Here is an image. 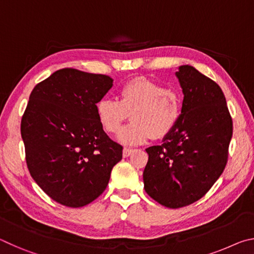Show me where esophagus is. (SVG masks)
<instances>
[{
	"label": "esophagus",
	"instance_id": "34e87169",
	"mask_svg": "<svg viewBox=\"0 0 254 254\" xmlns=\"http://www.w3.org/2000/svg\"><path fill=\"white\" fill-rule=\"evenodd\" d=\"M132 151H133V150H132V149H128V148H124V149H123V157H124V158H127V157H128V156H130V154L132 153Z\"/></svg>",
	"mask_w": 254,
	"mask_h": 254
}]
</instances>
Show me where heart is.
<instances>
[{"label": "heart", "mask_w": 254, "mask_h": 254, "mask_svg": "<svg viewBox=\"0 0 254 254\" xmlns=\"http://www.w3.org/2000/svg\"><path fill=\"white\" fill-rule=\"evenodd\" d=\"M182 104L178 94L144 77H135L119 89V101L103 98L96 105L101 127L110 134H117L131 114L132 123L120 132L122 144L136 145L150 135L161 139L178 122Z\"/></svg>", "instance_id": "obj_1"}]
</instances>
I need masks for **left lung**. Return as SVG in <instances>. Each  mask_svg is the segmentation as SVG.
Returning <instances> with one entry per match:
<instances>
[{
  "mask_svg": "<svg viewBox=\"0 0 254 254\" xmlns=\"http://www.w3.org/2000/svg\"><path fill=\"white\" fill-rule=\"evenodd\" d=\"M184 101L178 122L162 144L145 149L147 194L159 204L180 208L200 199L224 170L233 124L222 89L192 66L176 71Z\"/></svg>",
  "mask_w": 254,
  "mask_h": 254,
  "instance_id": "1",
  "label": "left lung"
}]
</instances>
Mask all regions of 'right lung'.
Masks as SVG:
<instances>
[{
  "label": "right lung",
  "mask_w": 254,
  "mask_h": 254,
  "mask_svg": "<svg viewBox=\"0 0 254 254\" xmlns=\"http://www.w3.org/2000/svg\"><path fill=\"white\" fill-rule=\"evenodd\" d=\"M110 76L64 68L37 84L21 121L30 175L50 198L83 207L105 190L122 159L96 115Z\"/></svg>",
  "instance_id": "obj_1"
}]
</instances>
